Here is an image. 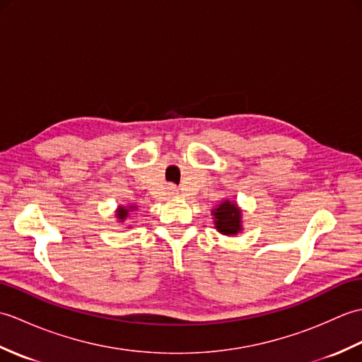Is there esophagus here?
I'll list each match as a JSON object with an SVG mask.
<instances>
[{
	"instance_id": "1",
	"label": "esophagus",
	"mask_w": 362,
	"mask_h": 362,
	"mask_svg": "<svg viewBox=\"0 0 362 362\" xmlns=\"http://www.w3.org/2000/svg\"><path fill=\"white\" fill-rule=\"evenodd\" d=\"M168 194L169 196H177V194H179V189H177L174 185H171L168 188Z\"/></svg>"
}]
</instances>
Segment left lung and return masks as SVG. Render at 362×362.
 <instances>
[{
  "label": "left lung",
  "mask_w": 362,
  "mask_h": 362,
  "mask_svg": "<svg viewBox=\"0 0 362 362\" xmlns=\"http://www.w3.org/2000/svg\"><path fill=\"white\" fill-rule=\"evenodd\" d=\"M214 224L222 235H236L241 230V211L232 202H222L214 209Z\"/></svg>",
  "instance_id": "obj_1"
}]
</instances>
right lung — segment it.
<instances>
[{
	"label": "right lung",
	"mask_w": 362,
	"mask_h": 362,
	"mask_svg": "<svg viewBox=\"0 0 362 362\" xmlns=\"http://www.w3.org/2000/svg\"><path fill=\"white\" fill-rule=\"evenodd\" d=\"M127 214H129V210H126V209H119V213H118L119 219H126V218H127Z\"/></svg>",
	"instance_id": "add662e5"
}]
</instances>
